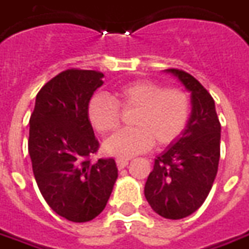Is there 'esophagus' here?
Wrapping results in <instances>:
<instances>
[{"label": "esophagus", "instance_id": "esophagus-1", "mask_svg": "<svg viewBox=\"0 0 249 249\" xmlns=\"http://www.w3.org/2000/svg\"><path fill=\"white\" fill-rule=\"evenodd\" d=\"M116 162H117V167H119L120 169H123V168H125L126 165H128L129 159H125V157H119V159L116 160Z\"/></svg>", "mask_w": 249, "mask_h": 249}]
</instances>
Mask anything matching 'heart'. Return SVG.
<instances>
[{
	"instance_id": "obj_1",
	"label": "heart",
	"mask_w": 249,
	"mask_h": 249,
	"mask_svg": "<svg viewBox=\"0 0 249 249\" xmlns=\"http://www.w3.org/2000/svg\"><path fill=\"white\" fill-rule=\"evenodd\" d=\"M123 110H136L130 117L135 128L117 132L104 142V151L113 156H133L156 146H167L181 136L191 113L187 93L164 88L151 80H135L114 89V98L105 93L93 94L88 103V120L101 135L113 132Z\"/></svg>"
}]
</instances>
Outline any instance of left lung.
<instances>
[{
    "mask_svg": "<svg viewBox=\"0 0 249 249\" xmlns=\"http://www.w3.org/2000/svg\"><path fill=\"white\" fill-rule=\"evenodd\" d=\"M191 92L192 110L183 135L157 156L144 188L152 209L165 219H184L208 196L220 159V125L214 101L189 73L167 69Z\"/></svg>",
    "mask_w": 249,
    "mask_h": 249,
    "instance_id": "obj_1",
    "label": "left lung"
}]
</instances>
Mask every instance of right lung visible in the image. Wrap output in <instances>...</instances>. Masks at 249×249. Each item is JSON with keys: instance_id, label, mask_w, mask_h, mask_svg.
Masks as SVG:
<instances>
[{"instance_id": "obj_1", "label": "right lung", "mask_w": 249, "mask_h": 249, "mask_svg": "<svg viewBox=\"0 0 249 249\" xmlns=\"http://www.w3.org/2000/svg\"><path fill=\"white\" fill-rule=\"evenodd\" d=\"M103 77L82 69L58 73L37 93L29 120L28 149L38 189L57 214L74 223L103 212L117 178L113 159L90 160L100 144L87 109Z\"/></svg>"}]
</instances>
